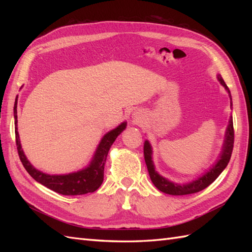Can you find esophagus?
Segmentation results:
<instances>
[{"label": "esophagus", "mask_w": 252, "mask_h": 252, "mask_svg": "<svg viewBox=\"0 0 252 252\" xmlns=\"http://www.w3.org/2000/svg\"><path fill=\"white\" fill-rule=\"evenodd\" d=\"M134 120H135L136 122H140V119H137V118H134Z\"/></svg>", "instance_id": "obj_1"}]
</instances>
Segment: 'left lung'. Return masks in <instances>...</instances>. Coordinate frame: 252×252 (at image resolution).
<instances>
[{
	"label": "left lung",
	"instance_id": "left-lung-1",
	"mask_svg": "<svg viewBox=\"0 0 252 252\" xmlns=\"http://www.w3.org/2000/svg\"><path fill=\"white\" fill-rule=\"evenodd\" d=\"M218 80L227 91L229 98H231V107H232V96H231V92H229V89L227 88V85L225 84L224 80L220 76H218ZM233 147H234V126H233V118L231 116L228 121L226 133H225V138H224L222 152L220 154V159L218 160L215 165H212V168H210V170L207 171L205 174H202L200 178L190 182L189 184H183V185L175 184L173 182L164 179L163 176L160 175L157 171L155 170V165L152 158L153 151H152L151 144H149L148 141H145V143H144V158H145L148 173H149V176H151V180L154 183V185L156 186L160 191L165 192V194L181 196V195H189V194H194V192H198L202 189H205L206 187H208L211 183H213L218 176L222 173V171L226 168V165L229 162V159H231V156H232Z\"/></svg>",
	"mask_w": 252,
	"mask_h": 252
}]
</instances>
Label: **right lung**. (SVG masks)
<instances>
[{"instance_id": "right-lung-1", "label": "right lung", "mask_w": 252, "mask_h": 252, "mask_svg": "<svg viewBox=\"0 0 252 252\" xmlns=\"http://www.w3.org/2000/svg\"><path fill=\"white\" fill-rule=\"evenodd\" d=\"M17 98L15 99L14 105V118H15V135H16V145L25 169L27 170L32 178L40 184L44 185L47 189L54 190L58 194L74 196V195H84L88 192H93L101 185L104 181V168L108 155L109 149L112 144L116 141L118 135L126 127V122H122L116 129L109 131L101 138L99 145L93 156L92 161L90 162L85 169L78 171V172L63 174V175H50L36 170L32 165L29 160L25 156L21 144L19 140L18 129H17Z\"/></svg>"}]
</instances>
